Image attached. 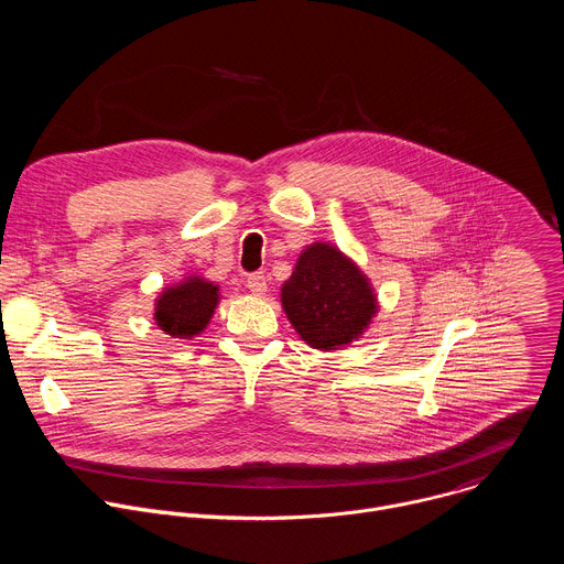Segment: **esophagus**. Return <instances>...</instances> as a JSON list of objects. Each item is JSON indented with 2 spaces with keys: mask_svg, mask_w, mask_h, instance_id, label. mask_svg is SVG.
Wrapping results in <instances>:
<instances>
[{
  "mask_svg": "<svg viewBox=\"0 0 564 564\" xmlns=\"http://www.w3.org/2000/svg\"><path fill=\"white\" fill-rule=\"evenodd\" d=\"M248 288L252 294H265L268 292V276L263 272H252L248 276Z\"/></svg>",
  "mask_w": 564,
  "mask_h": 564,
  "instance_id": "34e87169",
  "label": "esophagus"
}]
</instances>
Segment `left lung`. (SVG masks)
Here are the masks:
<instances>
[{
	"mask_svg": "<svg viewBox=\"0 0 564 564\" xmlns=\"http://www.w3.org/2000/svg\"><path fill=\"white\" fill-rule=\"evenodd\" d=\"M281 303L301 339L318 350L350 344L377 312L368 279L328 243L303 250L281 288Z\"/></svg>",
	"mask_w": 564,
	"mask_h": 564,
	"instance_id": "1",
	"label": "left lung"
}]
</instances>
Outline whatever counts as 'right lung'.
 <instances>
[{"mask_svg": "<svg viewBox=\"0 0 564 564\" xmlns=\"http://www.w3.org/2000/svg\"><path fill=\"white\" fill-rule=\"evenodd\" d=\"M218 303V285L192 276L167 288L155 301V324L176 339H189L205 330Z\"/></svg>", "mask_w": 564, "mask_h": 564, "instance_id": "add662e5", "label": "right lung"}]
</instances>
